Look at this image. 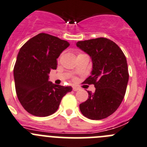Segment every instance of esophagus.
Instances as JSON below:
<instances>
[{"label":"esophagus","instance_id":"1","mask_svg":"<svg viewBox=\"0 0 147 147\" xmlns=\"http://www.w3.org/2000/svg\"><path fill=\"white\" fill-rule=\"evenodd\" d=\"M72 89H73L74 91H78V90H80V88L76 87V86H73V87H72Z\"/></svg>","mask_w":147,"mask_h":147}]
</instances>
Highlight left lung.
Here are the masks:
<instances>
[{"label": "left lung", "instance_id": "8db88e82", "mask_svg": "<svg viewBox=\"0 0 147 147\" xmlns=\"http://www.w3.org/2000/svg\"><path fill=\"white\" fill-rule=\"evenodd\" d=\"M76 45L92 59L91 75L84 83L96 88L94 93L88 91L80 112L90 120L105 119L117 110L125 96L129 78L127 60L120 47L107 38L78 41Z\"/></svg>", "mask_w": 147, "mask_h": 147}]
</instances>
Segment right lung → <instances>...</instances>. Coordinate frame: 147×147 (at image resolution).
Wrapping results in <instances>:
<instances>
[{"label":"right lung","mask_w":147,"mask_h":147,"mask_svg":"<svg viewBox=\"0 0 147 147\" xmlns=\"http://www.w3.org/2000/svg\"><path fill=\"white\" fill-rule=\"evenodd\" d=\"M69 46L67 41L40 33L20 49L13 68L15 88L22 106L31 115L46 117L57 112L70 86L53 84L49 74L57 67V58Z\"/></svg>","instance_id":"add662e5"}]
</instances>
